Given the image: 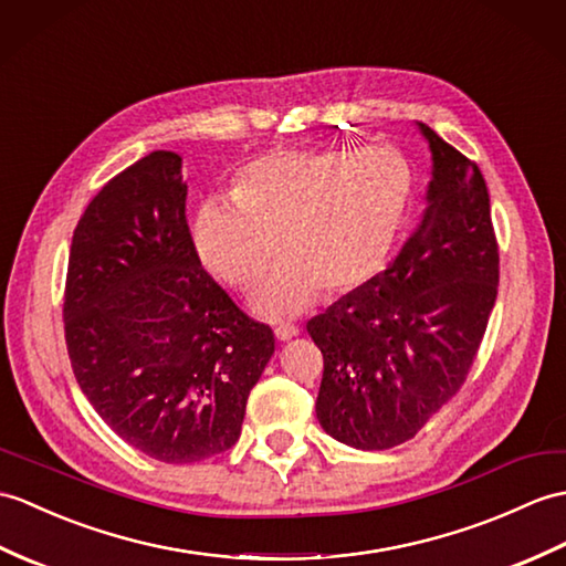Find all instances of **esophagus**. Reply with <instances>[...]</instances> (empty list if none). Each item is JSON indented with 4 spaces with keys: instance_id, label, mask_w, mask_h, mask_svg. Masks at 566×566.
Returning a JSON list of instances; mask_svg holds the SVG:
<instances>
[{
    "instance_id": "esophagus-1",
    "label": "esophagus",
    "mask_w": 566,
    "mask_h": 566,
    "mask_svg": "<svg viewBox=\"0 0 566 566\" xmlns=\"http://www.w3.org/2000/svg\"><path fill=\"white\" fill-rule=\"evenodd\" d=\"M296 333H298V327L292 323H282L274 327V335H277V339H292Z\"/></svg>"
}]
</instances>
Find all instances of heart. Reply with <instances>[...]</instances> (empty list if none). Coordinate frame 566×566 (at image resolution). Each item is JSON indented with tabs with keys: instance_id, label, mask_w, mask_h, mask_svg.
Instances as JSON below:
<instances>
[{
	"instance_id": "heart-1",
	"label": "heart",
	"mask_w": 566,
	"mask_h": 566,
	"mask_svg": "<svg viewBox=\"0 0 566 566\" xmlns=\"http://www.w3.org/2000/svg\"><path fill=\"white\" fill-rule=\"evenodd\" d=\"M410 200L412 170L388 147L280 149L239 170L233 200L202 205L195 245L214 277L243 292L280 251L253 308L284 321L376 277Z\"/></svg>"
}]
</instances>
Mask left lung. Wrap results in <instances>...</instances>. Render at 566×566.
I'll list each match as a JSON object with an SVG mask.
<instances>
[{
  "mask_svg": "<svg viewBox=\"0 0 566 566\" xmlns=\"http://www.w3.org/2000/svg\"><path fill=\"white\" fill-rule=\"evenodd\" d=\"M433 156L429 207L390 265L313 315L321 427L359 451L415 439L463 388L499 289L482 170L419 123Z\"/></svg>",
  "mask_w": 566,
  "mask_h": 566,
  "instance_id": "left-lung-1",
  "label": "left lung"
}]
</instances>
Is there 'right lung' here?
<instances>
[{
    "label": "right lung",
    "instance_id": "right-lung-1",
    "mask_svg": "<svg viewBox=\"0 0 566 566\" xmlns=\"http://www.w3.org/2000/svg\"><path fill=\"white\" fill-rule=\"evenodd\" d=\"M186 197L176 151H151L105 182L74 229L62 304L88 402L123 441L174 465L239 441L274 352L272 327L202 268Z\"/></svg>",
    "mask_w": 566,
    "mask_h": 566
}]
</instances>
